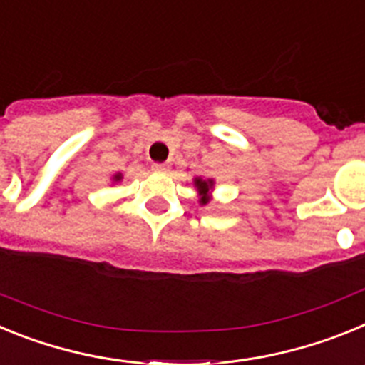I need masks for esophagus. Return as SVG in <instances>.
Masks as SVG:
<instances>
[{
  "instance_id": "esophagus-1",
  "label": "esophagus",
  "mask_w": 365,
  "mask_h": 365,
  "mask_svg": "<svg viewBox=\"0 0 365 365\" xmlns=\"http://www.w3.org/2000/svg\"><path fill=\"white\" fill-rule=\"evenodd\" d=\"M168 164L166 163H155V164H151V170H153V172H159V173H164V172H168Z\"/></svg>"
}]
</instances>
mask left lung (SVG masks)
Instances as JSON below:
<instances>
[{
    "mask_svg": "<svg viewBox=\"0 0 365 365\" xmlns=\"http://www.w3.org/2000/svg\"><path fill=\"white\" fill-rule=\"evenodd\" d=\"M195 186L199 188V192L202 193V202L208 201V197H206V193H208V190L212 188V180H202V179H195Z\"/></svg>",
    "mask_w": 365,
    "mask_h": 365,
    "instance_id": "1",
    "label": "left lung"
}]
</instances>
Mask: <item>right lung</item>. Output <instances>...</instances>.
<instances>
[{
  "label": "right lung",
  "instance_id": "obj_1",
  "mask_svg": "<svg viewBox=\"0 0 365 365\" xmlns=\"http://www.w3.org/2000/svg\"><path fill=\"white\" fill-rule=\"evenodd\" d=\"M122 179V175H120V173H118V175H115V180H120Z\"/></svg>",
  "mask_w": 365,
  "mask_h": 365
}]
</instances>
